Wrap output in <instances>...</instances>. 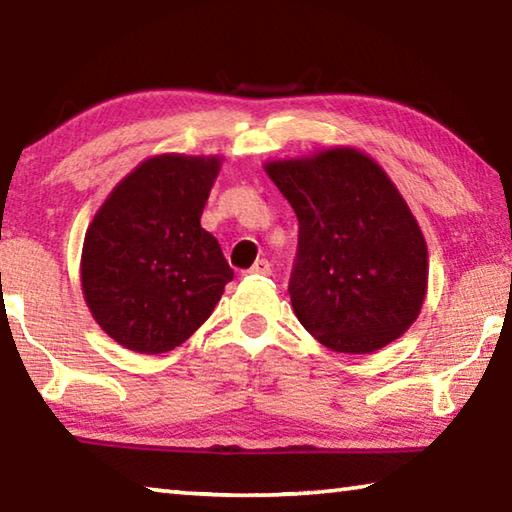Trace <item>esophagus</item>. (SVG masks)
<instances>
[{
  "label": "esophagus",
  "instance_id": "obj_1",
  "mask_svg": "<svg viewBox=\"0 0 512 512\" xmlns=\"http://www.w3.org/2000/svg\"><path fill=\"white\" fill-rule=\"evenodd\" d=\"M248 273H253V275H271V264H268V259H257V262L253 264V268H250Z\"/></svg>",
  "mask_w": 512,
  "mask_h": 512
}]
</instances>
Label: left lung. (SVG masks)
<instances>
[{
    "mask_svg": "<svg viewBox=\"0 0 512 512\" xmlns=\"http://www.w3.org/2000/svg\"><path fill=\"white\" fill-rule=\"evenodd\" d=\"M264 171L298 216L289 280L302 327L334 352L370 354L418 318L427 241L388 173L359 149L332 146Z\"/></svg>",
    "mask_w": 512,
    "mask_h": 512,
    "instance_id": "obj_1",
    "label": "left lung"
}]
</instances>
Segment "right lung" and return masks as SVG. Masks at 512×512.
I'll list each match as a JSON object with an SVG mask.
<instances>
[{
  "instance_id": "1",
  "label": "right lung",
  "mask_w": 512,
  "mask_h": 512,
  "mask_svg": "<svg viewBox=\"0 0 512 512\" xmlns=\"http://www.w3.org/2000/svg\"><path fill=\"white\" fill-rule=\"evenodd\" d=\"M219 155L162 153L117 183L88 225L81 287L112 341L140 354L185 343L235 273L201 214Z\"/></svg>"
}]
</instances>
